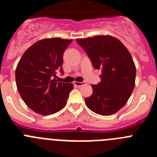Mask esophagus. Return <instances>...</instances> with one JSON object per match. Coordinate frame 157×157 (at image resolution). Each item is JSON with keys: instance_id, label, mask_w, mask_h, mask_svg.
<instances>
[{"instance_id": "34e87169", "label": "esophagus", "mask_w": 157, "mask_h": 157, "mask_svg": "<svg viewBox=\"0 0 157 157\" xmlns=\"http://www.w3.org/2000/svg\"><path fill=\"white\" fill-rule=\"evenodd\" d=\"M74 84L76 86L80 87V86H82L85 84V82H75Z\"/></svg>"}]
</instances>
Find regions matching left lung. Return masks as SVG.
<instances>
[{
    "label": "left lung",
    "mask_w": 157,
    "mask_h": 157,
    "mask_svg": "<svg viewBox=\"0 0 157 157\" xmlns=\"http://www.w3.org/2000/svg\"><path fill=\"white\" fill-rule=\"evenodd\" d=\"M95 69H101V82L93 85V94L85 98L86 106L101 116L121 109L134 88L136 68L127 48L117 38L102 35L76 39Z\"/></svg>",
    "instance_id": "left-lung-1"
}]
</instances>
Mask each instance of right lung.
I'll return each instance as SVG.
<instances>
[{
    "instance_id": "obj_1",
    "label": "right lung",
    "mask_w": 157,
    "mask_h": 157,
    "mask_svg": "<svg viewBox=\"0 0 157 157\" xmlns=\"http://www.w3.org/2000/svg\"><path fill=\"white\" fill-rule=\"evenodd\" d=\"M72 40L53 37L32 45L16 70L18 91L25 104L36 113L48 116L66 105L73 84L58 82L56 71L63 74V55Z\"/></svg>"
}]
</instances>
